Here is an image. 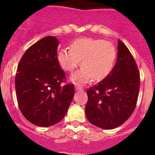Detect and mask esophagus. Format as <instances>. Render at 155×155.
Listing matches in <instances>:
<instances>
[{
  "mask_svg": "<svg viewBox=\"0 0 155 155\" xmlns=\"http://www.w3.org/2000/svg\"><path fill=\"white\" fill-rule=\"evenodd\" d=\"M75 89H76L77 91H81V90H82V87L80 85H76L75 86Z\"/></svg>",
  "mask_w": 155,
  "mask_h": 155,
  "instance_id": "esophagus-1",
  "label": "esophagus"
}]
</instances>
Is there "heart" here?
<instances>
[{
	"label": "heart",
	"mask_w": 155,
	"mask_h": 155,
	"mask_svg": "<svg viewBox=\"0 0 155 155\" xmlns=\"http://www.w3.org/2000/svg\"><path fill=\"white\" fill-rule=\"evenodd\" d=\"M116 50L111 42L93 38H79L71 42L70 49L57 53V61L65 71L72 72L81 61L82 68L71 78L78 84H84L93 78L104 79L114 67Z\"/></svg>",
	"instance_id": "heart-1"
}]
</instances>
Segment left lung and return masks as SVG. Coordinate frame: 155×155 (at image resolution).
I'll return each instance as SVG.
<instances>
[{
  "instance_id": "1",
  "label": "left lung",
  "mask_w": 155,
  "mask_h": 155,
  "mask_svg": "<svg viewBox=\"0 0 155 155\" xmlns=\"http://www.w3.org/2000/svg\"><path fill=\"white\" fill-rule=\"evenodd\" d=\"M140 75L132 54L119 39L115 67L98 84L87 90L86 117L93 125L111 130L125 123L136 107Z\"/></svg>"
}]
</instances>
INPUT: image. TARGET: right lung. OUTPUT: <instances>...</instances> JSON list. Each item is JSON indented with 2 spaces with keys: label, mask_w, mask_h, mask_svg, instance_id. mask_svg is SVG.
I'll use <instances>...</instances> for the list:
<instances>
[{
  "label": "right lung",
  "mask_w": 155,
  "mask_h": 155,
  "mask_svg": "<svg viewBox=\"0 0 155 155\" xmlns=\"http://www.w3.org/2000/svg\"><path fill=\"white\" fill-rule=\"evenodd\" d=\"M59 41L46 36L30 46L18 66L15 91L25 118L34 125L50 127L67 114L74 87L63 85L65 73L57 61Z\"/></svg>",
  "instance_id": "obj_1"
}]
</instances>
